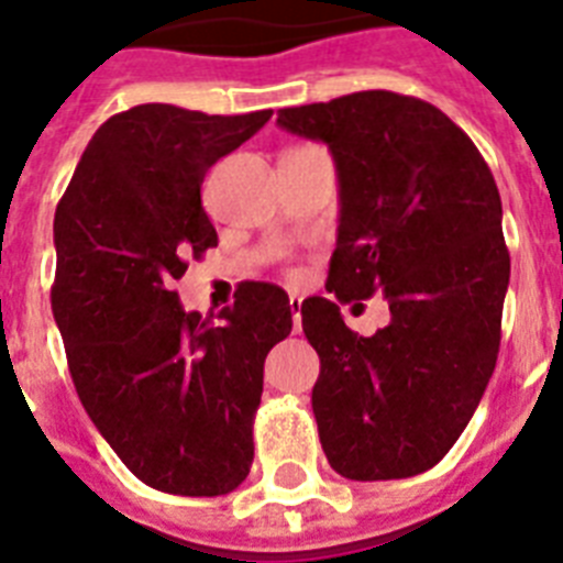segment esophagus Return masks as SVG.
Returning <instances> with one entry per match:
<instances>
[{
	"mask_svg": "<svg viewBox=\"0 0 563 563\" xmlns=\"http://www.w3.org/2000/svg\"><path fill=\"white\" fill-rule=\"evenodd\" d=\"M300 307H303V298H298V295H289V309H291V318H295V330H298V324H300Z\"/></svg>",
	"mask_w": 563,
	"mask_h": 563,
	"instance_id": "1",
	"label": "esophagus"
}]
</instances>
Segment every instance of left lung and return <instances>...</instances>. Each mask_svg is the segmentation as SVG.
<instances>
[{"instance_id":"1","label":"left lung","mask_w":563,"mask_h":563,"mask_svg":"<svg viewBox=\"0 0 563 563\" xmlns=\"http://www.w3.org/2000/svg\"><path fill=\"white\" fill-rule=\"evenodd\" d=\"M277 125L327 143L339 172L335 300L300 307L327 462L356 482L418 476L459 441L497 365L511 256L494 175L453 119L400 92L283 108ZM376 290L393 321L353 334L338 303Z\"/></svg>"}]
</instances>
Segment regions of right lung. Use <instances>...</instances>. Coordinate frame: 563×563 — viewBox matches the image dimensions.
<instances>
[{"label":"right lung","instance_id":"1","mask_svg":"<svg viewBox=\"0 0 563 563\" xmlns=\"http://www.w3.org/2000/svg\"><path fill=\"white\" fill-rule=\"evenodd\" d=\"M268 119L136 104L92 134L55 210L52 312L75 391L128 471L178 497L245 482L265 356L291 333L272 283H242L216 318L172 289L219 245L203 175Z\"/></svg>","mask_w":563,"mask_h":563}]
</instances>
